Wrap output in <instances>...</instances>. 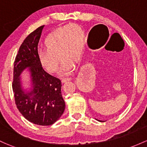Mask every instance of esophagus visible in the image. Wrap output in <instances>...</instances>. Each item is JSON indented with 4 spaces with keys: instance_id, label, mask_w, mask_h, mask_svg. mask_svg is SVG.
Instances as JSON below:
<instances>
[{
    "instance_id": "34e87169",
    "label": "esophagus",
    "mask_w": 147,
    "mask_h": 147,
    "mask_svg": "<svg viewBox=\"0 0 147 147\" xmlns=\"http://www.w3.org/2000/svg\"><path fill=\"white\" fill-rule=\"evenodd\" d=\"M69 80H71L70 78H63V79H62L61 82L63 83H65V82H66L69 81Z\"/></svg>"
}]
</instances>
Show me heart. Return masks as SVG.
Instances as JSON below:
<instances>
[{
  "instance_id": "b5f03b06",
  "label": "heart",
  "mask_w": 147,
  "mask_h": 147,
  "mask_svg": "<svg viewBox=\"0 0 147 147\" xmlns=\"http://www.w3.org/2000/svg\"><path fill=\"white\" fill-rule=\"evenodd\" d=\"M46 50L40 52L38 60L49 73L54 74L59 69L60 60L63 61L62 75H69L74 64L80 61L85 44L84 32L80 26L70 24L50 34L45 40Z\"/></svg>"
}]
</instances>
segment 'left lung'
<instances>
[{
	"instance_id": "obj_1",
	"label": "left lung",
	"mask_w": 147,
	"mask_h": 147,
	"mask_svg": "<svg viewBox=\"0 0 147 147\" xmlns=\"http://www.w3.org/2000/svg\"><path fill=\"white\" fill-rule=\"evenodd\" d=\"M98 121H99V120H98Z\"/></svg>"
}]
</instances>
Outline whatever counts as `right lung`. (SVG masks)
<instances>
[{"label": "right lung", "instance_id": "1", "mask_svg": "<svg viewBox=\"0 0 147 147\" xmlns=\"http://www.w3.org/2000/svg\"><path fill=\"white\" fill-rule=\"evenodd\" d=\"M44 25L28 35L20 47L14 63L12 90L18 109L27 120L48 126L63 115L65 103L61 94V81L43 69L38 60V44ZM30 74L31 86L24 89L21 74L24 69Z\"/></svg>", "mask_w": 147, "mask_h": 147}]
</instances>
